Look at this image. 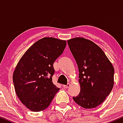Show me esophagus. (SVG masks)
<instances>
[{"label":"esophagus","mask_w":123,"mask_h":123,"mask_svg":"<svg viewBox=\"0 0 123 123\" xmlns=\"http://www.w3.org/2000/svg\"><path fill=\"white\" fill-rule=\"evenodd\" d=\"M69 86H70V84H68L67 85H63V88H64L66 89V88H68V87H69Z\"/></svg>","instance_id":"34e87169"}]
</instances>
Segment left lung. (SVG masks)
<instances>
[{"label": "left lung", "mask_w": 123, "mask_h": 123, "mask_svg": "<svg viewBox=\"0 0 123 123\" xmlns=\"http://www.w3.org/2000/svg\"><path fill=\"white\" fill-rule=\"evenodd\" d=\"M78 66L80 92L73 100L86 109L94 108L109 95L114 85V68L98 45L83 37L67 41Z\"/></svg>", "instance_id": "8db88e82"}]
</instances>
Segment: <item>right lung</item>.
Segmentation results:
<instances>
[{"label": "right lung", "instance_id": "right-lung-1", "mask_svg": "<svg viewBox=\"0 0 123 123\" xmlns=\"http://www.w3.org/2000/svg\"><path fill=\"white\" fill-rule=\"evenodd\" d=\"M66 44L65 40L42 38L28 49L17 65L12 76L15 92L31 111L46 109L60 90L52 81L53 63Z\"/></svg>", "mask_w": 123, "mask_h": 123}]
</instances>
